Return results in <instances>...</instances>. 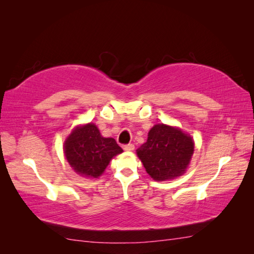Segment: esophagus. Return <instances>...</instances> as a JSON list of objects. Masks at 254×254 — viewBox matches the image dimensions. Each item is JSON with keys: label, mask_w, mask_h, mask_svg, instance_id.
<instances>
[{"label": "esophagus", "mask_w": 254, "mask_h": 254, "mask_svg": "<svg viewBox=\"0 0 254 254\" xmlns=\"http://www.w3.org/2000/svg\"><path fill=\"white\" fill-rule=\"evenodd\" d=\"M123 149L127 150V152H131V150L134 149V145L133 144H127L123 145Z\"/></svg>", "instance_id": "obj_1"}]
</instances>
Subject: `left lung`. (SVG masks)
<instances>
[{
    "label": "left lung",
    "mask_w": 254,
    "mask_h": 254,
    "mask_svg": "<svg viewBox=\"0 0 254 254\" xmlns=\"http://www.w3.org/2000/svg\"><path fill=\"white\" fill-rule=\"evenodd\" d=\"M194 152L193 138L179 127L159 123L136 149L147 174L156 181L175 179L186 172Z\"/></svg>",
    "instance_id": "8db88e82"
}]
</instances>
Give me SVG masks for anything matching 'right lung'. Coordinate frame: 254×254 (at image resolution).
<instances>
[{
    "label": "right lung",
    "mask_w": 254,
    "mask_h": 254,
    "mask_svg": "<svg viewBox=\"0 0 254 254\" xmlns=\"http://www.w3.org/2000/svg\"><path fill=\"white\" fill-rule=\"evenodd\" d=\"M123 149L115 138L102 137L94 123L76 127L64 142V154L75 172L86 178H98L110 160Z\"/></svg>",
    "instance_id": "right-lung-1"
}]
</instances>
